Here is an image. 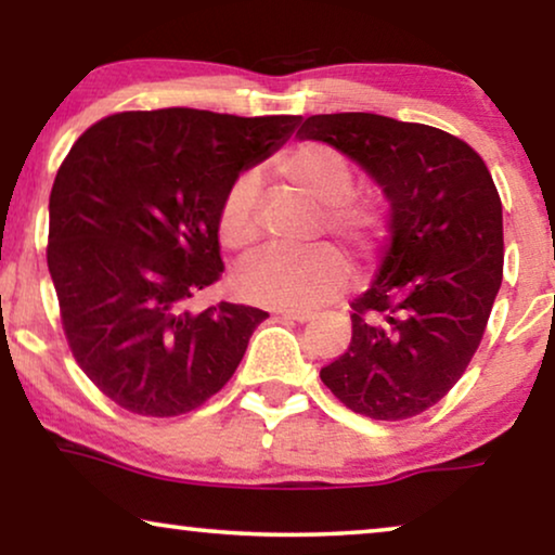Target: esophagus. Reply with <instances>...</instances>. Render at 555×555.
<instances>
[{
	"mask_svg": "<svg viewBox=\"0 0 555 555\" xmlns=\"http://www.w3.org/2000/svg\"><path fill=\"white\" fill-rule=\"evenodd\" d=\"M280 315H283L285 321H293V323H308L315 318L313 310H280Z\"/></svg>",
	"mask_w": 555,
	"mask_h": 555,
	"instance_id": "1",
	"label": "esophagus"
}]
</instances>
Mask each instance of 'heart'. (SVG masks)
<instances>
[{"instance_id":"obj_1","label":"heart","mask_w":555,"mask_h":555,"mask_svg":"<svg viewBox=\"0 0 555 555\" xmlns=\"http://www.w3.org/2000/svg\"><path fill=\"white\" fill-rule=\"evenodd\" d=\"M272 177L306 199L321 204V230L346 247L359 268H371L391 237V215L376 194H356L353 166L323 141H300L270 164ZM224 249L247 255L260 240L255 177L242 173L227 189L217 215ZM348 268L328 245L308 253H264L240 275V293L264 308H313L344 291Z\"/></svg>"}]
</instances>
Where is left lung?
I'll return each mask as SVG.
<instances>
[{"instance_id":"1","label":"left lung","mask_w":555,"mask_h":555,"mask_svg":"<svg viewBox=\"0 0 555 555\" xmlns=\"http://www.w3.org/2000/svg\"><path fill=\"white\" fill-rule=\"evenodd\" d=\"M298 135L344 151L391 202L389 253L321 382L356 414L412 420L460 382L488 328L505 257L495 181L469 143L435 126L323 113Z\"/></svg>"}]
</instances>
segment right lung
<instances>
[{
	"mask_svg": "<svg viewBox=\"0 0 555 555\" xmlns=\"http://www.w3.org/2000/svg\"><path fill=\"white\" fill-rule=\"evenodd\" d=\"M300 116L124 111L73 143L50 192L48 268L67 346L120 409L179 416L230 382L268 313L192 298L224 272L227 189Z\"/></svg>",
	"mask_w": 555,
	"mask_h": 555,
	"instance_id": "right-lung-1",
	"label": "right lung"
}]
</instances>
